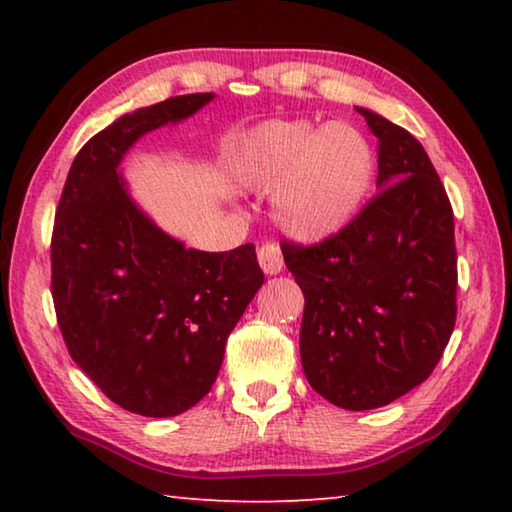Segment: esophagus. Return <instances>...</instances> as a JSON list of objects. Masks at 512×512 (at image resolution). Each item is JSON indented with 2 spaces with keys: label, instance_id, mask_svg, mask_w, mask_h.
Here are the masks:
<instances>
[{
  "label": "esophagus",
  "instance_id": "obj_1",
  "mask_svg": "<svg viewBox=\"0 0 512 512\" xmlns=\"http://www.w3.org/2000/svg\"><path fill=\"white\" fill-rule=\"evenodd\" d=\"M257 259H259V266L264 268L266 275L280 273L282 266H284L280 246H277L275 241H266V244L259 246V248H257Z\"/></svg>",
  "mask_w": 512,
  "mask_h": 512
}]
</instances>
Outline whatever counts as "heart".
Listing matches in <instances>:
<instances>
[{
	"label": "heart",
	"mask_w": 512,
	"mask_h": 512,
	"mask_svg": "<svg viewBox=\"0 0 512 512\" xmlns=\"http://www.w3.org/2000/svg\"><path fill=\"white\" fill-rule=\"evenodd\" d=\"M237 173L248 187H275L273 210L289 235L320 241L359 212L375 176V155L345 121H273L241 146Z\"/></svg>",
	"instance_id": "obj_1"
}]
</instances>
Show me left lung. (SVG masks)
<instances>
[{
	"label": "left lung",
	"instance_id": "8db88e82",
	"mask_svg": "<svg viewBox=\"0 0 512 512\" xmlns=\"http://www.w3.org/2000/svg\"><path fill=\"white\" fill-rule=\"evenodd\" d=\"M379 140V192L318 244L284 239L305 293L300 357L316 393L368 411L413 391L456 325L454 210L427 151L375 112L357 108Z\"/></svg>",
	"mask_w": 512,
	"mask_h": 512
}]
</instances>
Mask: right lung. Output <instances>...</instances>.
Returning a JSON list of instances; mask_svg holds the SVG:
<instances>
[{"mask_svg": "<svg viewBox=\"0 0 512 512\" xmlns=\"http://www.w3.org/2000/svg\"><path fill=\"white\" fill-rule=\"evenodd\" d=\"M210 99L171 97L94 135L56 207L51 298L69 357L108 400L146 418L185 413L210 393L225 341L264 284L253 244L185 248L137 210L117 173L137 137Z\"/></svg>", "mask_w": 512, "mask_h": 512, "instance_id": "obj_1", "label": "right lung"}]
</instances>
